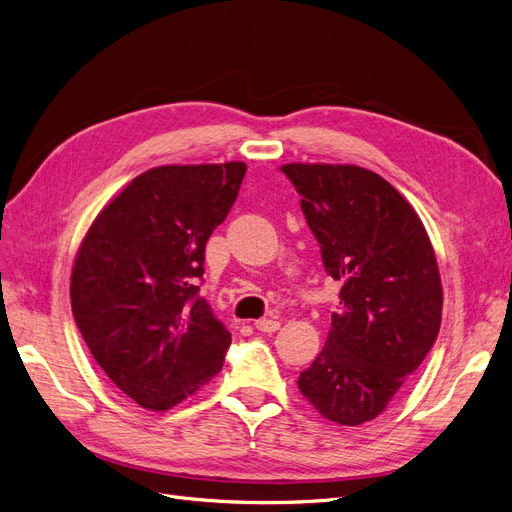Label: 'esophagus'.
<instances>
[{
  "mask_svg": "<svg viewBox=\"0 0 512 512\" xmlns=\"http://www.w3.org/2000/svg\"><path fill=\"white\" fill-rule=\"evenodd\" d=\"M255 328L259 332H276L280 328V322L276 318H261L255 322Z\"/></svg>",
  "mask_w": 512,
  "mask_h": 512,
  "instance_id": "esophagus-1",
  "label": "esophagus"
}]
</instances>
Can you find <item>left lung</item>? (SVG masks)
Instances as JSON below:
<instances>
[{
  "mask_svg": "<svg viewBox=\"0 0 512 512\" xmlns=\"http://www.w3.org/2000/svg\"><path fill=\"white\" fill-rule=\"evenodd\" d=\"M328 276L339 280L324 349L299 391L324 418L362 425L379 416L431 351L441 278L420 217L381 175L358 165L288 163Z\"/></svg>",
  "mask_w": 512,
  "mask_h": 512,
  "instance_id": "obj_1",
  "label": "left lung"
}]
</instances>
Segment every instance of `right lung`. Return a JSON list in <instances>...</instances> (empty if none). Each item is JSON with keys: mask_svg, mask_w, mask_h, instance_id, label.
Segmentation results:
<instances>
[{"mask_svg": "<svg viewBox=\"0 0 512 512\" xmlns=\"http://www.w3.org/2000/svg\"><path fill=\"white\" fill-rule=\"evenodd\" d=\"M244 173L236 161L148 169L98 213L77 251V328L108 379L142 408H173L224 366L232 335L198 291L207 240Z\"/></svg>", "mask_w": 512, "mask_h": 512, "instance_id": "1", "label": "right lung"}]
</instances>
